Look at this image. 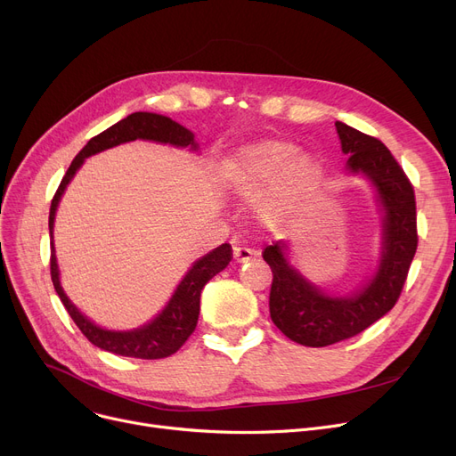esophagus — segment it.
Masks as SVG:
<instances>
[{"label":"esophagus","instance_id":"esophagus-1","mask_svg":"<svg viewBox=\"0 0 456 456\" xmlns=\"http://www.w3.org/2000/svg\"><path fill=\"white\" fill-rule=\"evenodd\" d=\"M256 256V252L252 248L247 247H233V259L237 264H245L248 259H252Z\"/></svg>","mask_w":456,"mask_h":456}]
</instances>
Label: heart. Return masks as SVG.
Listing matches in <instances>:
<instances>
[{
    "mask_svg": "<svg viewBox=\"0 0 456 456\" xmlns=\"http://www.w3.org/2000/svg\"><path fill=\"white\" fill-rule=\"evenodd\" d=\"M322 167L310 151L281 139L254 141L224 161L221 180L226 189L254 199L259 223L274 226L289 221L315 192Z\"/></svg>",
    "mask_w": 456,
    "mask_h": 456,
    "instance_id": "1",
    "label": "heart"
}]
</instances>
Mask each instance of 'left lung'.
<instances>
[{
	"label": "left lung",
	"instance_id": "1",
	"mask_svg": "<svg viewBox=\"0 0 456 456\" xmlns=\"http://www.w3.org/2000/svg\"><path fill=\"white\" fill-rule=\"evenodd\" d=\"M345 172L370 182L380 221V254L373 273L349 293H329L291 262L289 241L264 250L273 271L269 312L276 327L305 346H327L371 327L395 306L418 248L416 199L403 168L375 137L336 122Z\"/></svg>",
	"mask_w": 456,
	"mask_h": 456
}]
</instances>
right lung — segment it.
Returning a JSON list of instances; mask_svg holds the SVG:
<instances>
[{"label":"right lung","instance_id":"right-lung-1","mask_svg":"<svg viewBox=\"0 0 456 456\" xmlns=\"http://www.w3.org/2000/svg\"><path fill=\"white\" fill-rule=\"evenodd\" d=\"M132 141H150V142H159V144H170L175 148H187L189 151H194V154H199L200 150L199 142L194 141V134L191 129L183 127L182 124L175 122L168 117H163L158 113H146V111L132 113L86 142L85 148L72 161V165L69 167L67 175H64L52 200L50 221H48L50 237H52V262H50L52 281L62 302V306L67 308L69 315L77 324V329L93 345L100 346L102 351L113 353L118 356L158 360V358H167L170 354H175L187 341V338L192 334L200 314V293L215 274H219L223 269L228 267L232 259V247L224 243L221 247L213 248L206 256L199 257L185 273V276L180 280L175 293H172L165 308L156 317H151L148 322L141 324L137 329L110 330V329L100 327V324H96L85 314H81L79 308L69 298V295L64 293L61 286V271H59L55 245H53V228H55V215H57L59 202L62 199L64 191H67L69 183L74 180L76 172L83 167L85 159L100 154L103 150H110Z\"/></svg>","mask_w":456,"mask_h":456}]
</instances>
